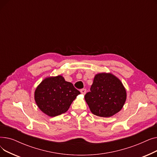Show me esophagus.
I'll use <instances>...</instances> for the list:
<instances>
[{
  "label": "esophagus",
  "mask_w": 157,
  "mask_h": 157,
  "mask_svg": "<svg viewBox=\"0 0 157 157\" xmlns=\"http://www.w3.org/2000/svg\"><path fill=\"white\" fill-rule=\"evenodd\" d=\"M86 90L85 89H82V90H80V92L82 94H83V95H85V94H86Z\"/></svg>",
  "instance_id": "34e87169"
}]
</instances>
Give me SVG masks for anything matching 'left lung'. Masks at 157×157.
Here are the masks:
<instances>
[{
    "label": "left lung",
    "instance_id": "obj_1",
    "mask_svg": "<svg viewBox=\"0 0 157 157\" xmlns=\"http://www.w3.org/2000/svg\"><path fill=\"white\" fill-rule=\"evenodd\" d=\"M85 99L94 114L111 117L118 113L125 104L127 92L120 79L111 72L95 74L90 92Z\"/></svg>",
    "mask_w": 157,
    "mask_h": 157
}]
</instances>
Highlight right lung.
Here are the masks:
<instances>
[{"mask_svg": "<svg viewBox=\"0 0 157 157\" xmlns=\"http://www.w3.org/2000/svg\"><path fill=\"white\" fill-rule=\"evenodd\" d=\"M79 91L59 75L44 78L34 92V100L39 109L50 117L67 111Z\"/></svg>", "mask_w": 157, "mask_h": 157, "instance_id": "1", "label": "right lung"}]
</instances>
